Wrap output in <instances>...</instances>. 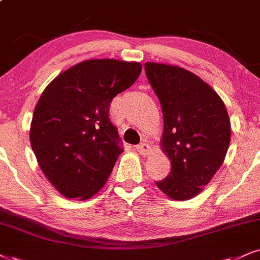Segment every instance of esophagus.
<instances>
[{"mask_svg": "<svg viewBox=\"0 0 260 260\" xmlns=\"http://www.w3.org/2000/svg\"><path fill=\"white\" fill-rule=\"evenodd\" d=\"M136 149L141 155H149L152 153V148L147 143H140L139 146H136Z\"/></svg>", "mask_w": 260, "mask_h": 260, "instance_id": "esophagus-1", "label": "esophagus"}]
</instances>
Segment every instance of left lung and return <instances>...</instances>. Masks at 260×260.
<instances>
[{
  "instance_id": "left-lung-1",
  "label": "left lung",
  "mask_w": 260,
  "mask_h": 260,
  "mask_svg": "<svg viewBox=\"0 0 260 260\" xmlns=\"http://www.w3.org/2000/svg\"><path fill=\"white\" fill-rule=\"evenodd\" d=\"M147 78L164 117L162 152L171 172L156 185L170 199L197 197L218 171L228 152L232 127L219 95L193 72L175 65L146 62Z\"/></svg>"
}]
</instances>
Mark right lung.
<instances>
[{
	"instance_id": "1",
	"label": "right lung",
	"mask_w": 260,
	"mask_h": 260,
	"mask_svg": "<svg viewBox=\"0 0 260 260\" xmlns=\"http://www.w3.org/2000/svg\"><path fill=\"white\" fill-rule=\"evenodd\" d=\"M141 71L135 61L85 60L60 73L42 92L30 142L42 172L65 198L86 200L107 182L123 153L108 117L111 102Z\"/></svg>"
}]
</instances>
